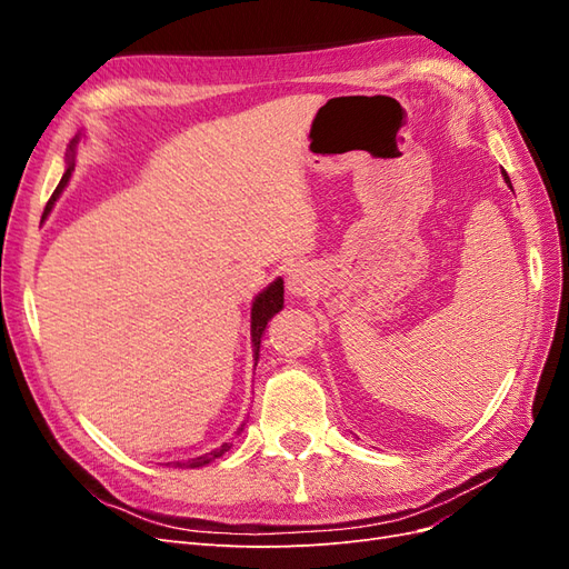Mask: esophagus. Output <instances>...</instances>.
Returning <instances> with one entry per match:
<instances>
[{
	"instance_id": "obj_1",
	"label": "esophagus",
	"mask_w": 569,
	"mask_h": 569,
	"mask_svg": "<svg viewBox=\"0 0 569 569\" xmlns=\"http://www.w3.org/2000/svg\"><path fill=\"white\" fill-rule=\"evenodd\" d=\"M287 289L295 297H308L316 289V274L308 266H295L287 274Z\"/></svg>"
}]
</instances>
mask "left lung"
Masks as SVG:
<instances>
[{
	"label": "left lung",
	"instance_id": "8db88e82",
	"mask_svg": "<svg viewBox=\"0 0 569 569\" xmlns=\"http://www.w3.org/2000/svg\"><path fill=\"white\" fill-rule=\"evenodd\" d=\"M503 180H506V182H508V187L512 189V184H510V178H508V173H506V170H503Z\"/></svg>",
	"mask_w": 569,
	"mask_h": 569
}]
</instances>
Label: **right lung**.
<instances>
[{
	"instance_id": "right-lung-1",
	"label": "right lung",
	"mask_w": 569,
	"mask_h": 569,
	"mask_svg": "<svg viewBox=\"0 0 569 569\" xmlns=\"http://www.w3.org/2000/svg\"><path fill=\"white\" fill-rule=\"evenodd\" d=\"M76 144H78V137H76L71 144H68V151H66V173H63L59 187L54 189V194H51V199L47 201L44 216L51 211V206H54V201L63 192V187L68 184V180H71V173H73V168H76ZM282 306H284V282L280 278L274 280V282H270L261 291V295L253 299V306H251V343H253V360H256V363H258V351H261V341H263V335H266L268 320L274 313H280ZM242 429H244V425H242ZM230 446L232 443H222L211 453H203V456L192 458V460H187V462H176V468H203V465H209V462H213L216 458H220L226 451H230Z\"/></svg>"
}]
</instances>
